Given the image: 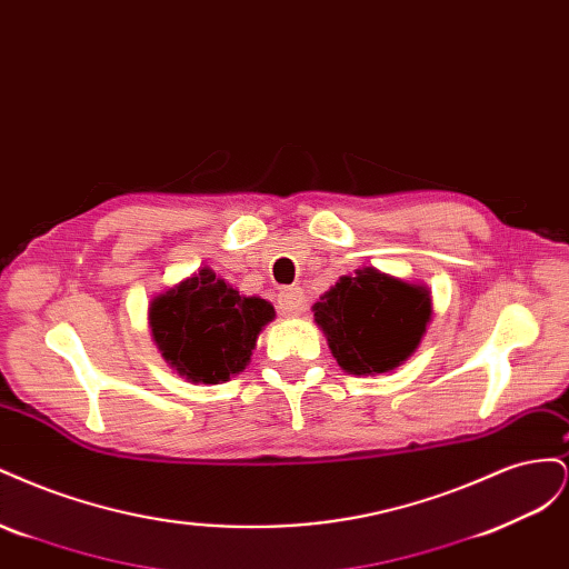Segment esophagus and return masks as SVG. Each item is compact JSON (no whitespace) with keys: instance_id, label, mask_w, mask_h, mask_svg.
Returning a JSON list of instances; mask_svg holds the SVG:
<instances>
[{"instance_id":"obj_1","label":"esophagus","mask_w":569,"mask_h":569,"mask_svg":"<svg viewBox=\"0 0 569 569\" xmlns=\"http://www.w3.org/2000/svg\"><path fill=\"white\" fill-rule=\"evenodd\" d=\"M306 306V297L299 287H284L278 295V308L282 316H299Z\"/></svg>"}]
</instances>
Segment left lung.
Segmentation results:
<instances>
[{
  "mask_svg": "<svg viewBox=\"0 0 569 569\" xmlns=\"http://www.w3.org/2000/svg\"><path fill=\"white\" fill-rule=\"evenodd\" d=\"M313 318L343 372L375 377L416 353L432 320V295L427 284L363 266L325 291Z\"/></svg>",
  "mask_w": 569,
  "mask_h": 569,
  "instance_id": "obj_1",
  "label": "left lung"
}]
</instances>
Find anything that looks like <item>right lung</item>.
Instances as JSON below:
<instances>
[{
    "label": "right lung",
    "instance_id": "right-lung-1",
    "mask_svg": "<svg viewBox=\"0 0 569 569\" xmlns=\"http://www.w3.org/2000/svg\"><path fill=\"white\" fill-rule=\"evenodd\" d=\"M272 320L270 301L239 295L211 268H199L149 303L153 343L192 385H222L242 372L258 335Z\"/></svg>",
    "mask_w": 569,
    "mask_h": 569
}]
</instances>
